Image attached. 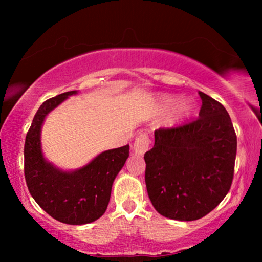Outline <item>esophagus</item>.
Listing matches in <instances>:
<instances>
[{"mask_svg": "<svg viewBox=\"0 0 262 262\" xmlns=\"http://www.w3.org/2000/svg\"><path fill=\"white\" fill-rule=\"evenodd\" d=\"M149 144H150V141H149L148 134H141L137 138H136L132 149H134V152L136 155L142 156L144 155V152L148 150Z\"/></svg>", "mask_w": 262, "mask_h": 262, "instance_id": "esophagus-1", "label": "esophagus"}]
</instances>
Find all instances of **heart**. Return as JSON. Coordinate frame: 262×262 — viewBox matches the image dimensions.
<instances>
[{"mask_svg":"<svg viewBox=\"0 0 262 262\" xmlns=\"http://www.w3.org/2000/svg\"><path fill=\"white\" fill-rule=\"evenodd\" d=\"M177 101L178 100L175 98H171V96H164V98L161 99V105L163 106V108L169 110V108H171V107L175 106ZM191 111H192L191 103L182 102L177 107V110H175V114H177V117H179V118H185V117H187L189 113H191Z\"/></svg>","mask_w":262,"mask_h":262,"instance_id":"obj_1","label":"heart"}]
</instances>
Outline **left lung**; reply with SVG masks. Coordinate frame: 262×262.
Masks as SVG:
<instances>
[{
    "instance_id": "8db88e82",
    "label": "left lung",
    "mask_w": 262,
    "mask_h": 262,
    "mask_svg": "<svg viewBox=\"0 0 262 262\" xmlns=\"http://www.w3.org/2000/svg\"><path fill=\"white\" fill-rule=\"evenodd\" d=\"M196 119L155 131L144 154L145 184L152 206L162 216L195 221L228 194L234 178L237 138L221 102L199 92Z\"/></svg>"
}]
</instances>
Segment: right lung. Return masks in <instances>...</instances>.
<instances>
[{
    "instance_id": "obj_1",
    "label": "right lung",
    "mask_w": 262,
    "mask_h": 262,
    "mask_svg": "<svg viewBox=\"0 0 262 262\" xmlns=\"http://www.w3.org/2000/svg\"><path fill=\"white\" fill-rule=\"evenodd\" d=\"M76 91L46 100L35 113L25 141V179L31 195L55 220L66 224L92 223L105 213L116 177L128 157V145L107 150L75 171L57 169L42 157L40 130L49 112Z\"/></svg>"
}]
</instances>
